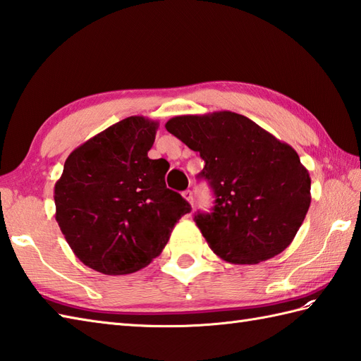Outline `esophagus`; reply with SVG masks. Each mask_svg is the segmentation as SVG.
I'll list each match as a JSON object with an SVG mask.
<instances>
[{
    "instance_id": "34e87169",
    "label": "esophagus",
    "mask_w": 361,
    "mask_h": 361,
    "mask_svg": "<svg viewBox=\"0 0 361 361\" xmlns=\"http://www.w3.org/2000/svg\"><path fill=\"white\" fill-rule=\"evenodd\" d=\"M183 197H185V200L189 203V204H194V194H192V190H185V192H183Z\"/></svg>"
}]
</instances>
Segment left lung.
Instances as JSON below:
<instances>
[{"mask_svg": "<svg viewBox=\"0 0 361 361\" xmlns=\"http://www.w3.org/2000/svg\"><path fill=\"white\" fill-rule=\"evenodd\" d=\"M166 130L204 161L202 176L216 206L194 220L220 259L259 264L293 242L312 202V181L291 145L228 110L175 116Z\"/></svg>", "mask_w": 361, "mask_h": 361, "instance_id": "left-lung-1", "label": "left lung"}]
</instances>
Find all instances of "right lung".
I'll return each instance as SVG.
<instances>
[{
	"instance_id": "obj_1",
	"label": "right lung",
	"mask_w": 361,
	"mask_h": 361,
	"mask_svg": "<svg viewBox=\"0 0 361 361\" xmlns=\"http://www.w3.org/2000/svg\"><path fill=\"white\" fill-rule=\"evenodd\" d=\"M158 121L122 119L74 149L54 186L56 220L80 262L118 276L155 259L190 211L166 188L167 166L147 157Z\"/></svg>"
}]
</instances>
